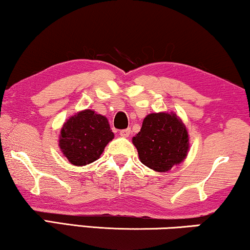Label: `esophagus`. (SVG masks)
<instances>
[{"label":"esophagus","instance_id":"obj_1","mask_svg":"<svg viewBox=\"0 0 250 250\" xmlns=\"http://www.w3.org/2000/svg\"><path fill=\"white\" fill-rule=\"evenodd\" d=\"M119 134L123 138H127V136L131 134V128H125V129H122V131H119Z\"/></svg>","mask_w":250,"mask_h":250}]
</instances>
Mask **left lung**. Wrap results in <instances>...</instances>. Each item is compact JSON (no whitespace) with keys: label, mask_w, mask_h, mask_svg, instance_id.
<instances>
[{"label":"left lung","mask_w":250,"mask_h":250,"mask_svg":"<svg viewBox=\"0 0 250 250\" xmlns=\"http://www.w3.org/2000/svg\"><path fill=\"white\" fill-rule=\"evenodd\" d=\"M133 143L143 165L157 172H167L182 163L189 150L186 126L175 115L166 112L146 116Z\"/></svg>","instance_id":"left-lung-1"}]
</instances>
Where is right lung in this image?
Here are the masks:
<instances>
[{"instance_id":"obj_1","label":"right lung","mask_w":250,"mask_h":250,"mask_svg":"<svg viewBox=\"0 0 250 250\" xmlns=\"http://www.w3.org/2000/svg\"><path fill=\"white\" fill-rule=\"evenodd\" d=\"M112 139L108 119L87 109L64 123L59 146L73 165L84 166L95 162Z\"/></svg>"}]
</instances>
